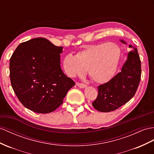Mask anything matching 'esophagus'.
Listing matches in <instances>:
<instances>
[{
  "instance_id": "esophagus-1",
  "label": "esophagus",
  "mask_w": 154,
  "mask_h": 154,
  "mask_svg": "<svg viewBox=\"0 0 154 154\" xmlns=\"http://www.w3.org/2000/svg\"><path fill=\"white\" fill-rule=\"evenodd\" d=\"M76 85L77 86H79V88H85L86 87V86H87L86 85L82 84V83H79V82H77Z\"/></svg>"
}]
</instances>
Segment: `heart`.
Wrapping results in <instances>:
<instances>
[{
  "label": "heart",
  "mask_w": 154,
  "mask_h": 154,
  "mask_svg": "<svg viewBox=\"0 0 154 154\" xmlns=\"http://www.w3.org/2000/svg\"><path fill=\"white\" fill-rule=\"evenodd\" d=\"M121 50L115 43L92 45L76 56L68 54L63 60L66 74L71 77L82 76L87 70L89 77L96 83H105L115 75L120 60Z\"/></svg>",
  "instance_id": "b5f03b06"
}]
</instances>
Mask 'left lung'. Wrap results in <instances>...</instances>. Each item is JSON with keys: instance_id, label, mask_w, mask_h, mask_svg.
Listing matches in <instances>:
<instances>
[{"instance_id": "8db88e82", "label": "left lung", "mask_w": 154, "mask_h": 154, "mask_svg": "<svg viewBox=\"0 0 154 154\" xmlns=\"http://www.w3.org/2000/svg\"><path fill=\"white\" fill-rule=\"evenodd\" d=\"M121 42L125 44V42ZM132 50L121 69L111 80L97 87L98 95L92 103L98 111H113L128 102L135 94L141 76V62L137 49L129 45Z\"/></svg>"}]
</instances>
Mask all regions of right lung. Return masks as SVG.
<instances>
[{"instance_id":"1","label":"right lung","mask_w":154,"mask_h":154,"mask_svg":"<svg viewBox=\"0 0 154 154\" xmlns=\"http://www.w3.org/2000/svg\"><path fill=\"white\" fill-rule=\"evenodd\" d=\"M63 47L37 38L21 43L10 60L11 86L23 106L37 113L55 111L74 81L63 73Z\"/></svg>"}]
</instances>
